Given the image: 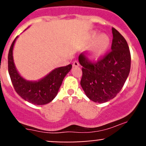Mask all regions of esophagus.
Listing matches in <instances>:
<instances>
[{"label":"esophagus","mask_w":146,"mask_h":146,"mask_svg":"<svg viewBox=\"0 0 146 146\" xmlns=\"http://www.w3.org/2000/svg\"><path fill=\"white\" fill-rule=\"evenodd\" d=\"M80 66V64L78 61H75L73 64V66H75V67H78V66Z\"/></svg>","instance_id":"34e87169"}]
</instances>
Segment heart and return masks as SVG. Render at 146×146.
Wrapping results in <instances>:
<instances>
[{"label": "heart", "instance_id": "1", "mask_svg": "<svg viewBox=\"0 0 146 146\" xmlns=\"http://www.w3.org/2000/svg\"><path fill=\"white\" fill-rule=\"evenodd\" d=\"M90 42L93 43L91 48L92 57L94 58H98L107 51L110 46V40L107 35H101L98 36V33L94 32L91 35Z\"/></svg>", "mask_w": 146, "mask_h": 146}]
</instances>
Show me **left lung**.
Returning <instances> with one entry per match:
<instances>
[{
    "instance_id": "1",
    "label": "left lung",
    "mask_w": 146,
    "mask_h": 146,
    "mask_svg": "<svg viewBox=\"0 0 146 146\" xmlns=\"http://www.w3.org/2000/svg\"><path fill=\"white\" fill-rule=\"evenodd\" d=\"M111 50L91 61L86 53L79 55L82 76L80 85L85 95L95 102L103 103L113 99L123 88L131 68V54L126 39L112 27Z\"/></svg>"
}]
</instances>
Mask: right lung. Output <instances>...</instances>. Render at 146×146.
I'll list each match as a JSON object with an SVG mask.
<instances>
[{
    "label": "right lung",
    "instance_id": "add662e5",
    "mask_svg": "<svg viewBox=\"0 0 146 146\" xmlns=\"http://www.w3.org/2000/svg\"><path fill=\"white\" fill-rule=\"evenodd\" d=\"M16 38L10 46L8 56V73L13 88L25 100L37 105L47 104L56 96L63 80L70 70L72 65L57 68L38 81H27L19 75L13 62V48Z\"/></svg>",
    "mask_w": 146,
    "mask_h": 146
}]
</instances>
